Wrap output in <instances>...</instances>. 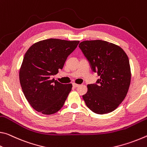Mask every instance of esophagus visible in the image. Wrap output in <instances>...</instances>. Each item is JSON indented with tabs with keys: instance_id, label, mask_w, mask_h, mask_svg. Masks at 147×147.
Masks as SVG:
<instances>
[{
	"instance_id": "esophagus-1",
	"label": "esophagus",
	"mask_w": 147,
	"mask_h": 147,
	"mask_svg": "<svg viewBox=\"0 0 147 147\" xmlns=\"http://www.w3.org/2000/svg\"><path fill=\"white\" fill-rule=\"evenodd\" d=\"M79 86V84H77V83H73V86H74V87H78V86Z\"/></svg>"
}]
</instances>
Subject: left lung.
<instances>
[{
    "label": "left lung",
    "instance_id": "left-lung-1",
    "mask_svg": "<svg viewBox=\"0 0 147 147\" xmlns=\"http://www.w3.org/2000/svg\"><path fill=\"white\" fill-rule=\"evenodd\" d=\"M92 70L100 76L97 83L88 85L83 98L86 106L97 114L113 111L122 102L131 82L128 57L116 44L100 40H86L79 45Z\"/></svg>",
    "mask_w": 147,
    "mask_h": 147
}]
</instances>
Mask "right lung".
<instances>
[{
    "label": "right lung",
    "mask_w": 147,
    "mask_h": 147,
    "mask_svg": "<svg viewBox=\"0 0 147 147\" xmlns=\"http://www.w3.org/2000/svg\"><path fill=\"white\" fill-rule=\"evenodd\" d=\"M79 41L50 38L28 48L19 69V81L26 100L34 109L53 115L61 109L72 84H62L52 76L62 69L67 57Z\"/></svg>",
    "instance_id": "obj_1"
}]
</instances>
